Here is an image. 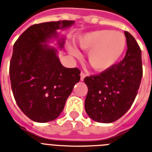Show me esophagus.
<instances>
[{
  "mask_svg": "<svg viewBox=\"0 0 152 152\" xmlns=\"http://www.w3.org/2000/svg\"><path fill=\"white\" fill-rule=\"evenodd\" d=\"M86 76H87V75H86V74H85L84 72H81V73H80V80H81L83 81V80H84L85 77H86Z\"/></svg>",
  "mask_w": 152,
  "mask_h": 152,
  "instance_id": "34e87169",
  "label": "esophagus"
}]
</instances>
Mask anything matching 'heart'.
Returning <instances> with one entry per match:
<instances>
[{
  "label": "heart",
  "mask_w": 152,
  "mask_h": 152,
  "mask_svg": "<svg viewBox=\"0 0 152 152\" xmlns=\"http://www.w3.org/2000/svg\"><path fill=\"white\" fill-rule=\"evenodd\" d=\"M79 46L89 50L87 58L94 69L104 72L112 69L119 61L126 49V38L123 33L110 29L89 32L77 40ZM69 52L79 56L80 51L74 44L68 45Z\"/></svg>",
  "instance_id": "obj_1"
}]
</instances>
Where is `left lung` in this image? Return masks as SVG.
Returning a JSON list of instances; mask_svg holds the SVG:
<instances>
[{
    "label": "left lung",
    "mask_w": 152,
    "mask_h": 152,
    "mask_svg": "<svg viewBox=\"0 0 152 152\" xmlns=\"http://www.w3.org/2000/svg\"><path fill=\"white\" fill-rule=\"evenodd\" d=\"M127 41L125 58L99 75L85 77L88 87L85 110L97 123H113L134 103L142 78L141 50L134 37L124 32Z\"/></svg>",
    "instance_id": "left-lung-1"
}]
</instances>
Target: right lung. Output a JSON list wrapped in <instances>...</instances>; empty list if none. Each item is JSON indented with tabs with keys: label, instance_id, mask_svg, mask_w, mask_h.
Returning a JSON list of instances; mask_svg holds the SVG:
<instances>
[{
	"label": "right lung",
	"instance_id": "right-lung-1",
	"mask_svg": "<svg viewBox=\"0 0 152 152\" xmlns=\"http://www.w3.org/2000/svg\"><path fill=\"white\" fill-rule=\"evenodd\" d=\"M73 24L74 21L63 20L33 25L15 43L9 68L12 90L19 108L34 122L58 118L80 81V69L64 67L58 50L47 44L58 39L62 49L65 38L59 39L57 30Z\"/></svg>",
	"mask_w": 152,
	"mask_h": 152
}]
</instances>
